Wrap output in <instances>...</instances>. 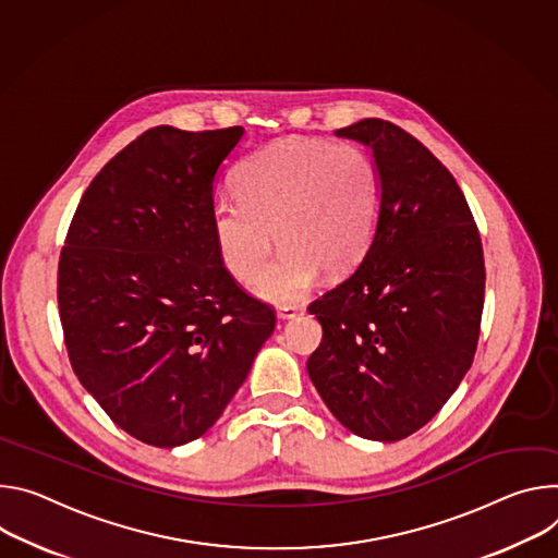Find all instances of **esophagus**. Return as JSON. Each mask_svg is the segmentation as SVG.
<instances>
[{
	"label": "esophagus",
	"instance_id": "1",
	"mask_svg": "<svg viewBox=\"0 0 558 558\" xmlns=\"http://www.w3.org/2000/svg\"><path fill=\"white\" fill-rule=\"evenodd\" d=\"M299 315H303V307H301V305H281L279 311H277V317L283 319V322L296 319Z\"/></svg>",
	"mask_w": 558,
	"mask_h": 558
}]
</instances>
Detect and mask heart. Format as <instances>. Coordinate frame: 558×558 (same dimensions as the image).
Segmentation results:
<instances>
[{
	"label": "heart",
	"instance_id": "1",
	"mask_svg": "<svg viewBox=\"0 0 558 558\" xmlns=\"http://www.w3.org/2000/svg\"><path fill=\"white\" fill-rule=\"evenodd\" d=\"M234 193L213 210L217 251L226 270L251 286L266 275L277 234L281 259L257 288L275 305L301 301L324 270H352L381 210L379 168L354 144L275 142L239 166Z\"/></svg>",
	"mask_w": 558,
	"mask_h": 558
}]
</instances>
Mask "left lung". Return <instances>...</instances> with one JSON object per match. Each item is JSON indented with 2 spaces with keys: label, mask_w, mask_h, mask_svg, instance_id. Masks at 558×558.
<instances>
[{
  "label": "left lung",
  "mask_w": 558,
  "mask_h": 558,
  "mask_svg": "<svg viewBox=\"0 0 558 558\" xmlns=\"http://www.w3.org/2000/svg\"><path fill=\"white\" fill-rule=\"evenodd\" d=\"M335 135L373 153L381 210L361 264L307 307L324 328L307 375L352 435L390 444L435 416L472 365L483 247L459 183L421 142L377 117Z\"/></svg>",
  "instance_id": "1"
}]
</instances>
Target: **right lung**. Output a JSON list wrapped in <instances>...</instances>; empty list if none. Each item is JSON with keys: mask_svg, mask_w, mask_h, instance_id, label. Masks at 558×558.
Wrapping results in <instances>:
<instances>
[{"mask_svg": "<svg viewBox=\"0 0 558 558\" xmlns=\"http://www.w3.org/2000/svg\"><path fill=\"white\" fill-rule=\"evenodd\" d=\"M243 129L157 126L86 189L59 257L57 301L77 379L131 437L191 444L217 423L275 330L223 268L215 179Z\"/></svg>", "mask_w": 558, "mask_h": 558, "instance_id": "obj_1", "label": "right lung"}]
</instances>
